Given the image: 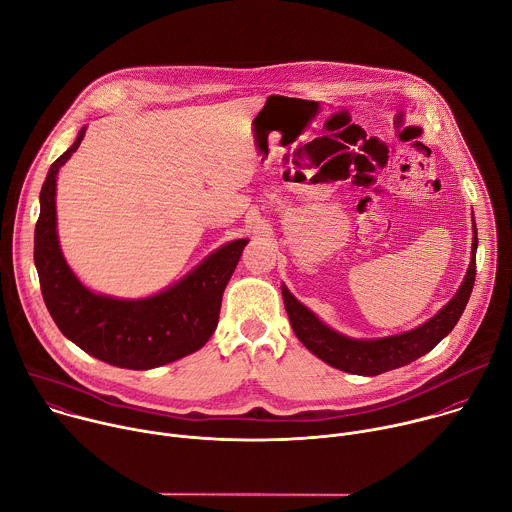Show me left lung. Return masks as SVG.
Segmentation results:
<instances>
[{
	"label": "left lung",
	"mask_w": 512,
	"mask_h": 512,
	"mask_svg": "<svg viewBox=\"0 0 512 512\" xmlns=\"http://www.w3.org/2000/svg\"><path fill=\"white\" fill-rule=\"evenodd\" d=\"M472 253L470 265L464 275L462 285L458 287L456 296L437 312L433 318L423 322L421 326L393 334L383 338H350L346 334L336 332L328 324H324L310 308L294 298L291 291L281 285V296L285 304V312L289 316L291 328H294L300 342L324 360L330 367L362 375V377H375L405 364L417 360L419 356L427 354L431 348L440 344L458 324L460 316L466 310L470 300L474 279H476V249H478V233L472 216Z\"/></svg>",
	"instance_id": "1"
}]
</instances>
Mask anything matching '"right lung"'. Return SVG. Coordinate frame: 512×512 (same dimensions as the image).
Instances as JSON below:
<instances>
[{
  "label": "right lung",
  "instance_id": "1",
  "mask_svg": "<svg viewBox=\"0 0 512 512\" xmlns=\"http://www.w3.org/2000/svg\"><path fill=\"white\" fill-rule=\"evenodd\" d=\"M85 131L87 125L50 166L40 190L34 263L44 304L58 330L87 354L119 369L164 367L200 350L216 330L223 291L249 239L218 247L180 281L150 298L95 294L68 267L56 231V178L79 150Z\"/></svg>",
  "mask_w": 512,
  "mask_h": 512
}]
</instances>
